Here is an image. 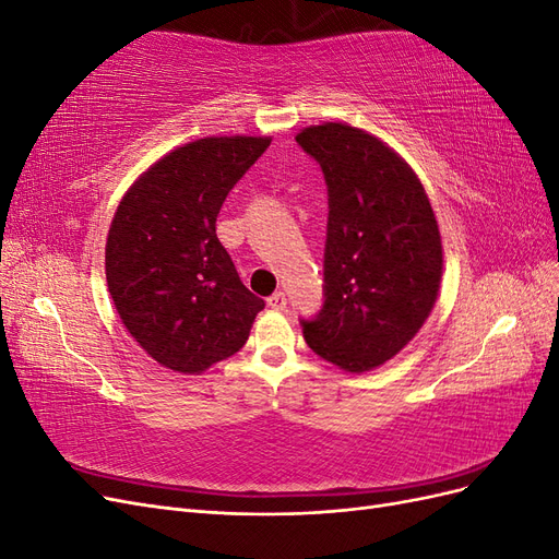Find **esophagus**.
<instances>
[{"instance_id":"obj_1","label":"esophagus","mask_w":559,"mask_h":559,"mask_svg":"<svg viewBox=\"0 0 559 559\" xmlns=\"http://www.w3.org/2000/svg\"><path fill=\"white\" fill-rule=\"evenodd\" d=\"M267 308H273V310H284V308H286V296H284L282 292H275L273 296L267 298Z\"/></svg>"}]
</instances>
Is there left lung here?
I'll return each instance as SVG.
<instances>
[{
  "mask_svg": "<svg viewBox=\"0 0 559 559\" xmlns=\"http://www.w3.org/2000/svg\"><path fill=\"white\" fill-rule=\"evenodd\" d=\"M324 173V306L302 319L321 359L364 373L408 345L433 310L443 245L425 186L394 148L347 123L296 134Z\"/></svg>",
  "mask_w": 559,
  "mask_h": 559,
  "instance_id": "1",
  "label": "left lung"
}]
</instances>
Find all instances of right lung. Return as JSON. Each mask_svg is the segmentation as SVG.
<instances>
[{
	"label": "right lung",
	"mask_w": 559,
	"mask_h": 559,
	"mask_svg": "<svg viewBox=\"0 0 559 559\" xmlns=\"http://www.w3.org/2000/svg\"><path fill=\"white\" fill-rule=\"evenodd\" d=\"M270 138H205L156 160L118 205L107 286L140 347L177 373H202L247 343L265 302L242 284L216 238L226 195Z\"/></svg>",
	"instance_id": "right-lung-1"
}]
</instances>
